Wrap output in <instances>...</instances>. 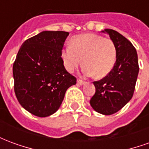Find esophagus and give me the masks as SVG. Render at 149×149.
<instances>
[{
	"label": "esophagus",
	"instance_id": "obj_1",
	"mask_svg": "<svg viewBox=\"0 0 149 149\" xmlns=\"http://www.w3.org/2000/svg\"><path fill=\"white\" fill-rule=\"evenodd\" d=\"M77 84H79V85H83L84 84H85V81H82V80H77Z\"/></svg>",
	"mask_w": 149,
	"mask_h": 149
}]
</instances>
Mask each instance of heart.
Here are the masks:
<instances>
[{
    "label": "heart",
    "mask_w": 149,
    "mask_h": 149,
    "mask_svg": "<svg viewBox=\"0 0 149 149\" xmlns=\"http://www.w3.org/2000/svg\"><path fill=\"white\" fill-rule=\"evenodd\" d=\"M65 69L72 72L82 61V71L87 76L102 78L112 71L116 61L115 43L108 37L94 33L75 36L70 40V45L61 51Z\"/></svg>",
    "instance_id": "1"
}]
</instances>
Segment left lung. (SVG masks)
I'll return each mask as SVG.
<instances>
[{
  "label": "left lung",
  "instance_id": "1",
  "mask_svg": "<svg viewBox=\"0 0 149 149\" xmlns=\"http://www.w3.org/2000/svg\"><path fill=\"white\" fill-rule=\"evenodd\" d=\"M102 32L109 34L115 43L116 61L106 77L93 82L96 93L90 104L96 112L112 115L121 109L133 96L139 65L136 50L128 39L109 29Z\"/></svg>",
  "mask_w": 149,
  "mask_h": 149
}]
</instances>
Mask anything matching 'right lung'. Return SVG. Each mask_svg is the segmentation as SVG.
<instances>
[{"label":"right lung","instance_id":"right-lung-1","mask_svg":"<svg viewBox=\"0 0 149 149\" xmlns=\"http://www.w3.org/2000/svg\"><path fill=\"white\" fill-rule=\"evenodd\" d=\"M68 34L43 31L22 44L13 63L16 97L24 109L39 117L55 113L67 89L77 83L61 57Z\"/></svg>","mask_w":149,"mask_h":149}]
</instances>
